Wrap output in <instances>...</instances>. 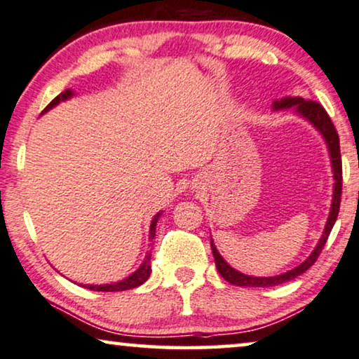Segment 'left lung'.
<instances>
[{"mask_svg":"<svg viewBox=\"0 0 359 359\" xmlns=\"http://www.w3.org/2000/svg\"><path fill=\"white\" fill-rule=\"evenodd\" d=\"M294 107V112L297 115H301L302 118H306L312 127H314L319 133L324 136L327 148H329V154H330V163H332V170H333V198H332V206H330V215L329 219H327L324 232H322V237L317 242L316 249L312 250V254L307 257V259L302 262L301 265L294 266V269L286 271V273L276 275V276H250V275H244L241 271H237L236 269L226 262L221 254L216 249V245L213 244V239H211V250H213V257L216 262V269H218L219 275L223 278L231 283V285L236 286H249V287H266V286H276L281 285V283H286L296 276H299L304 273L306 270H309L312 265L316 264L317 257L320 255L322 249H324L327 239H329V234L335 224L338 211H340V201H341V156H340V140H338V133L335 127H333L332 120L329 115H327L325 109L322 107L319 102H314V100L309 99H302V97H283V99H276L273 102V110H285V109H291Z\"/></svg>","mask_w":359,"mask_h":359,"instance_id":"left-lung-1","label":"left lung"}]
</instances>
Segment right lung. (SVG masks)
Segmentation results:
<instances>
[{
    "mask_svg": "<svg viewBox=\"0 0 359 359\" xmlns=\"http://www.w3.org/2000/svg\"><path fill=\"white\" fill-rule=\"evenodd\" d=\"M74 95V93L72 89H67L65 93H62L60 95H57L52 102H50L47 107H45V110L42 114L48 112L50 109H53L55 105H58L60 102H63V100H68L72 99ZM161 218V213H158L153 218V221H151V228H149V241L154 239L156 236V224H158V221ZM151 275V252H148L144 257L143 264L140 265V269L133 271L130 276H127V278L122 280V281H117V283H109V285H83L84 287H88V290L90 291H127V290H131V287H136L140 285H143V283L149 278Z\"/></svg>",
    "mask_w": 359,
    "mask_h": 359,
    "instance_id": "add662e5",
    "label": "right lung"
}]
</instances>
